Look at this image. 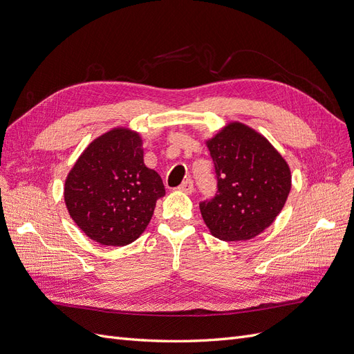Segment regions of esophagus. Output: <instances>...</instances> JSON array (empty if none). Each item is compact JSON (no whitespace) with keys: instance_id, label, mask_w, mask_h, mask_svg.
I'll return each instance as SVG.
<instances>
[{"instance_id":"esophagus-1","label":"esophagus","mask_w":354,"mask_h":354,"mask_svg":"<svg viewBox=\"0 0 354 354\" xmlns=\"http://www.w3.org/2000/svg\"><path fill=\"white\" fill-rule=\"evenodd\" d=\"M178 190L185 192V194H192V192H194V180L186 178L183 183L178 186Z\"/></svg>"}]
</instances>
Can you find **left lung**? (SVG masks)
<instances>
[{
	"label": "left lung",
	"mask_w": 354,
	"mask_h": 354,
	"mask_svg": "<svg viewBox=\"0 0 354 354\" xmlns=\"http://www.w3.org/2000/svg\"><path fill=\"white\" fill-rule=\"evenodd\" d=\"M217 194L199 202L202 218L221 241H246L261 233L282 211L291 171L263 136L239 122L208 140Z\"/></svg>",
	"instance_id": "1"
}]
</instances>
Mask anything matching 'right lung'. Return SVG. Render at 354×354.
<instances>
[{
    "mask_svg": "<svg viewBox=\"0 0 354 354\" xmlns=\"http://www.w3.org/2000/svg\"><path fill=\"white\" fill-rule=\"evenodd\" d=\"M164 195L162 178L143 162L140 137L125 128L95 138L65 183L72 220L90 239L108 246L140 236Z\"/></svg>",
    "mask_w": 354,
    "mask_h": 354,
    "instance_id": "right-lung-1",
    "label": "right lung"
}]
</instances>
